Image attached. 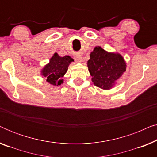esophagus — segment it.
Wrapping results in <instances>:
<instances>
[{
	"mask_svg": "<svg viewBox=\"0 0 157 157\" xmlns=\"http://www.w3.org/2000/svg\"><path fill=\"white\" fill-rule=\"evenodd\" d=\"M74 59L75 61H76V62H78V63H80V62L82 61V57H81V56H75Z\"/></svg>",
	"mask_w": 157,
	"mask_h": 157,
	"instance_id": "34e87169",
	"label": "esophagus"
}]
</instances>
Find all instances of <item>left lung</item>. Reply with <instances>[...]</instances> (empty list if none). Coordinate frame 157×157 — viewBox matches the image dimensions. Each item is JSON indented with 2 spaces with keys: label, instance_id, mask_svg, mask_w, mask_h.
I'll return each mask as SVG.
<instances>
[{
  "label": "left lung",
  "instance_id": "1",
  "mask_svg": "<svg viewBox=\"0 0 157 157\" xmlns=\"http://www.w3.org/2000/svg\"><path fill=\"white\" fill-rule=\"evenodd\" d=\"M87 65L94 85L105 90L113 86L126 66L121 55L107 52L100 46L94 48Z\"/></svg>",
  "mask_w": 157,
  "mask_h": 157
}]
</instances>
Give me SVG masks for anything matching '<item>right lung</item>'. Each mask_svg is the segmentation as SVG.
Segmentation results:
<instances>
[{
	"mask_svg": "<svg viewBox=\"0 0 157 157\" xmlns=\"http://www.w3.org/2000/svg\"><path fill=\"white\" fill-rule=\"evenodd\" d=\"M74 59L69 56L61 57L55 53L50 59L49 63L46 65L41 71V74L47 78L46 81L53 86H60L63 83L61 79L68 70L69 64Z\"/></svg>",
	"mask_w": 157,
	"mask_h": 157,
	"instance_id": "add662e5",
	"label": "right lung"
}]
</instances>
